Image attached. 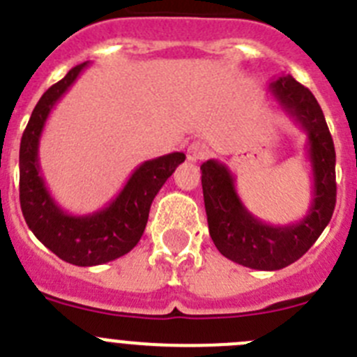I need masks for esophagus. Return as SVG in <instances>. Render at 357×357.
<instances>
[{
    "mask_svg": "<svg viewBox=\"0 0 357 357\" xmlns=\"http://www.w3.org/2000/svg\"><path fill=\"white\" fill-rule=\"evenodd\" d=\"M207 152H208L207 145H205L204 142H200V139H196V142L189 143L188 145L185 155H188L189 161L196 162V161H200V159H204V157L207 155Z\"/></svg>",
    "mask_w": 357,
    "mask_h": 357,
    "instance_id": "34e87169",
    "label": "esophagus"
}]
</instances>
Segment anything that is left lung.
<instances>
[{
  "instance_id": "obj_1",
  "label": "left lung",
  "mask_w": 357,
  "mask_h": 357,
  "mask_svg": "<svg viewBox=\"0 0 357 357\" xmlns=\"http://www.w3.org/2000/svg\"><path fill=\"white\" fill-rule=\"evenodd\" d=\"M267 90L306 132L313 188L305 218L289 225L264 223L243 204L227 165L208 159L200 169L208 234L219 253L250 269L278 271L299 260L331 221L336 204V153L322 109L308 88L283 74L271 81Z\"/></svg>"
}]
</instances>
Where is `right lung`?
<instances>
[{
  "instance_id": "1",
  "label": "right lung",
  "mask_w": 357,
  "mask_h": 357,
  "mask_svg": "<svg viewBox=\"0 0 357 357\" xmlns=\"http://www.w3.org/2000/svg\"><path fill=\"white\" fill-rule=\"evenodd\" d=\"M86 67L88 61H84L68 70L63 79L40 97L29 116L19 150V200L26 225L47 250L79 267L116 260L139 243L153 198L185 159L182 152H172L142 162L116 198L100 211L79 215L63 211L45 188L38 145L52 107Z\"/></svg>"
}]
</instances>
